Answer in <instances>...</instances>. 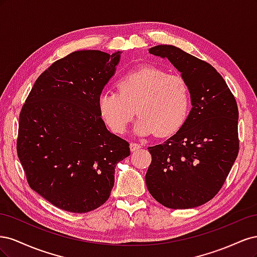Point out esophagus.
<instances>
[{
	"label": "esophagus",
	"mask_w": 257,
	"mask_h": 257,
	"mask_svg": "<svg viewBox=\"0 0 257 257\" xmlns=\"http://www.w3.org/2000/svg\"><path fill=\"white\" fill-rule=\"evenodd\" d=\"M130 148L132 151H137L139 149H142V145L141 144H137V143H131Z\"/></svg>",
	"instance_id": "1"
}]
</instances>
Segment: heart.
Instances as JSON below:
<instances>
[{"label": "heart", "mask_w": 257, "mask_h": 257, "mask_svg": "<svg viewBox=\"0 0 257 257\" xmlns=\"http://www.w3.org/2000/svg\"><path fill=\"white\" fill-rule=\"evenodd\" d=\"M116 87L119 92L104 91L98 96L99 113L115 134L125 133L136 112V131L142 135L169 136L186 119L190 89L181 75L144 66L122 76Z\"/></svg>", "instance_id": "heart-1"}]
</instances>
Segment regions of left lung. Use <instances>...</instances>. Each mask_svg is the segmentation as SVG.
<instances>
[{
  "label": "left lung",
  "instance_id": "8db88e82",
  "mask_svg": "<svg viewBox=\"0 0 257 257\" xmlns=\"http://www.w3.org/2000/svg\"><path fill=\"white\" fill-rule=\"evenodd\" d=\"M149 53L168 59L188 82L192 109L166 142L149 147L152 161L146 184L152 197L170 209H189L212 199L226 180L239 152L238 107L216 69L175 46Z\"/></svg>",
  "mask_w": 257,
  "mask_h": 257
}]
</instances>
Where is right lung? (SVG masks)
Returning <instances> with one entry per match:
<instances>
[{"label": "right lung", "instance_id": "add662e5", "mask_svg": "<svg viewBox=\"0 0 257 257\" xmlns=\"http://www.w3.org/2000/svg\"><path fill=\"white\" fill-rule=\"evenodd\" d=\"M121 53H69L41 74L21 108L17 154L27 181L65 211L106 203L115 165L130 155V144L106 128L98 110Z\"/></svg>", "mask_w": 257, "mask_h": 257}]
</instances>
